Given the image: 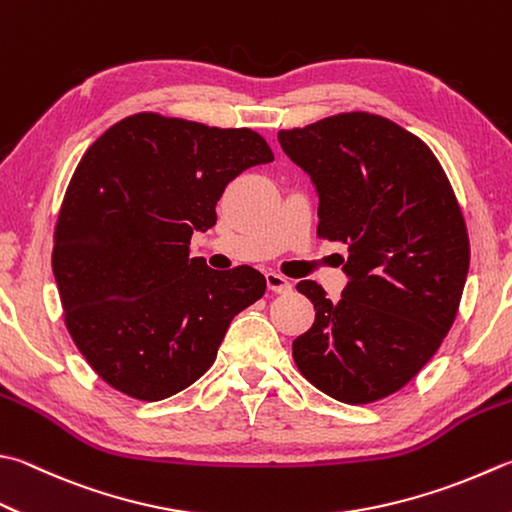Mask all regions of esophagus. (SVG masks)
I'll use <instances>...</instances> for the list:
<instances>
[{
  "mask_svg": "<svg viewBox=\"0 0 512 512\" xmlns=\"http://www.w3.org/2000/svg\"><path fill=\"white\" fill-rule=\"evenodd\" d=\"M265 278H267V287L272 289V292H276V294H287L289 289H292V283L287 281L285 276H281V274H276V272H267L265 274Z\"/></svg>",
  "mask_w": 512,
  "mask_h": 512,
  "instance_id": "obj_1",
  "label": "esophagus"
}]
</instances>
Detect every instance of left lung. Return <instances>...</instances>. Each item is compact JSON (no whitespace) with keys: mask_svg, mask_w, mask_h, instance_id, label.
I'll use <instances>...</instances> for the list:
<instances>
[{"mask_svg":"<svg viewBox=\"0 0 512 512\" xmlns=\"http://www.w3.org/2000/svg\"><path fill=\"white\" fill-rule=\"evenodd\" d=\"M312 178L318 236L347 245L339 303L314 281V325L292 345L296 368L343 403L401 390L455 321L470 243L464 216L428 144L381 115L354 111L278 131Z\"/></svg>","mask_w":512,"mask_h":512,"instance_id":"1","label":"left lung"}]
</instances>
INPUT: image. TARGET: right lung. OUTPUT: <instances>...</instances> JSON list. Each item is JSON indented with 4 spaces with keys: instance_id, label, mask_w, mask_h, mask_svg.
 Masks as SVG:
<instances>
[{
    "instance_id": "right-lung-1",
    "label": "right lung",
    "mask_w": 512,
    "mask_h": 512,
    "mask_svg": "<svg viewBox=\"0 0 512 512\" xmlns=\"http://www.w3.org/2000/svg\"><path fill=\"white\" fill-rule=\"evenodd\" d=\"M252 129L136 113L77 165L55 225L53 274L64 323L111 388L160 401L216 361L238 312L265 294L254 267L229 272L189 258L194 231L245 169L272 162Z\"/></svg>"
}]
</instances>
